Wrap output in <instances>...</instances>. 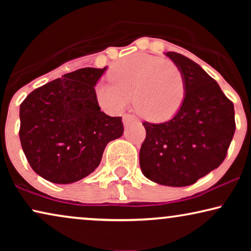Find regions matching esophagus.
<instances>
[{"label": "esophagus", "mask_w": 251, "mask_h": 251, "mask_svg": "<svg viewBox=\"0 0 251 251\" xmlns=\"http://www.w3.org/2000/svg\"><path fill=\"white\" fill-rule=\"evenodd\" d=\"M135 120H136V116H133L131 114H125V115H123V123H125V126H128L130 122L135 121Z\"/></svg>", "instance_id": "1"}]
</instances>
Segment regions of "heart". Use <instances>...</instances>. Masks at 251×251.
Listing matches in <instances>:
<instances>
[{
	"instance_id": "heart-1",
	"label": "heart",
	"mask_w": 251,
	"mask_h": 251,
	"mask_svg": "<svg viewBox=\"0 0 251 251\" xmlns=\"http://www.w3.org/2000/svg\"><path fill=\"white\" fill-rule=\"evenodd\" d=\"M112 84L99 83L96 97L107 111L120 113L132 98L140 118L151 122L167 121L177 114L186 95L183 72L173 61L150 54H132L108 72Z\"/></svg>"
}]
</instances>
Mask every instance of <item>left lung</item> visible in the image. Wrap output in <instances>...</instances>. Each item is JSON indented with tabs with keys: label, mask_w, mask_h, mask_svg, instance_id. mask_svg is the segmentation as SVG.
<instances>
[{
	"label": "left lung",
	"mask_w": 251,
	"mask_h": 251,
	"mask_svg": "<svg viewBox=\"0 0 251 251\" xmlns=\"http://www.w3.org/2000/svg\"><path fill=\"white\" fill-rule=\"evenodd\" d=\"M164 54L183 72L186 95L170 120L143 123L146 138L139 164L154 183L188 186L224 161L235 131L234 106L200 65L180 53Z\"/></svg>",
	"instance_id": "8db88e82"
}]
</instances>
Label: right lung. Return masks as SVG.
<instances>
[{
  "mask_svg": "<svg viewBox=\"0 0 251 251\" xmlns=\"http://www.w3.org/2000/svg\"><path fill=\"white\" fill-rule=\"evenodd\" d=\"M106 68L85 67L35 89L20 105L19 137L29 166L44 179L72 184L94 173L122 118L100 111L95 87Z\"/></svg>",
  "mask_w": 251,
  "mask_h": 251,
  "instance_id": "1",
  "label": "right lung"
}]
</instances>
